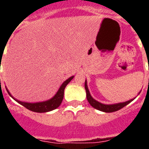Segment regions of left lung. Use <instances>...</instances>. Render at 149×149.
I'll list each match as a JSON object with an SVG mask.
<instances>
[{
	"label": "left lung",
	"instance_id": "8db88e82",
	"mask_svg": "<svg viewBox=\"0 0 149 149\" xmlns=\"http://www.w3.org/2000/svg\"><path fill=\"white\" fill-rule=\"evenodd\" d=\"M84 88H85V90H86V97H87V100L88 101V103L90 104L91 106H93L94 109H96L97 110H100L101 112H113L116 111H118L122 108H124L126 106L127 104L132 102L134 99H131V100H128V101H125V102H121V103H117V104H104L97 101L95 99L93 98V97L91 96L89 90L88 88L87 85V81L85 80V83H84Z\"/></svg>",
	"mask_w": 149,
	"mask_h": 149
}]
</instances>
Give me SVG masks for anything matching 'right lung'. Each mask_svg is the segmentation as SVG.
<instances>
[{"mask_svg": "<svg viewBox=\"0 0 149 149\" xmlns=\"http://www.w3.org/2000/svg\"><path fill=\"white\" fill-rule=\"evenodd\" d=\"M73 77H74V76H72L71 77H69L68 79H67V80L61 85V87H60V88L58 89V91L56 92V93L51 99H49V100H45V101H42V102H37V103L23 102V101H21V100H17L16 98H14V97H13L11 95V93H9V91L7 89V88H6V90L8 92V93L10 95V97H12V98H13L17 102H18L19 104H21V105H23V106L25 107L26 109H28L29 110H30V111H33V112H50V111H52V110L57 109V108L61 105L62 100H63V98H64V92H65V87H66V85L72 80V78Z\"/></svg>", "mask_w": 149, "mask_h": 149, "instance_id": "1", "label": "right lung"}]
</instances>
